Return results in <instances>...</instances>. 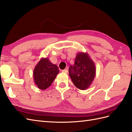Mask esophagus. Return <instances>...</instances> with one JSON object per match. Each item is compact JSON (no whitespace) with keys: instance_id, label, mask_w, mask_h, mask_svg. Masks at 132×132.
<instances>
[{"instance_id":"34e87169","label":"esophagus","mask_w":132,"mask_h":132,"mask_svg":"<svg viewBox=\"0 0 132 132\" xmlns=\"http://www.w3.org/2000/svg\"><path fill=\"white\" fill-rule=\"evenodd\" d=\"M62 72L64 73H68V70H67V69L63 70H62Z\"/></svg>"}]
</instances>
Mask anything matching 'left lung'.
Returning a JSON list of instances; mask_svg holds the SVG:
<instances>
[{
  "label": "left lung",
  "instance_id": "left-lung-1",
  "mask_svg": "<svg viewBox=\"0 0 132 132\" xmlns=\"http://www.w3.org/2000/svg\"><path fill=\"white\" fill-rule=\"evenodd\" d=\"M69 72L75 86L80 90H85L90 87L95 78V64L87 53H78L74 64L70 66Z\"/></svg>",
  "mask_w": 132,
  "mask_h": 132
}]
</instances>
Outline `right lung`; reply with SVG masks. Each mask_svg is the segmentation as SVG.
Here are the masks:
<instances>
[{"label": "right lung", "instance_id": "add662e5", "mask_svg": "<svg viewBox=\"0 0 132 132\" xmlns=\"http://www.w3.org/2000/svg\"><path fill=\"white\" fill-rule=\"evenodd\" d=\"M59 72L58 67L48 58H42L33 71L35 84L39 89L45 90L51 85Z\"/></svg>", "mask_w": 132, "mask_h": 132}]
</instances>
